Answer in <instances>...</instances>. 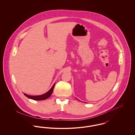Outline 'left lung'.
<instances>
[{"mask_svg": "<svg viewBox=\"0 0 135 135\" xmlns=\"http://www.w3.org/2000/svg\"><path fill=\"white\" fill-rule=\"evenodd\" d=\"M77 100H78V99H77Z\"/></svg>", "mask_w": 135, "mask_h": 135, "instance_id": "left-lung-1", "label": "left lung"}]
</instances>
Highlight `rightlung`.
Segmentation results:
<instances>
[{
	"label": "right lung",
	"mask_w": 135,
	"mask_h": 135,
	"mask_svg": "<svg viewBox=\"0 0 135 135\" xmlns=\"http://www.w3.org/2000/svg\"><path fill=\"white\" fill-rule=\"evenodd\" d=\"M55 83L54 84V85H52V86L51 87V89L49 90L48 91H47L46 93L41 95H39V96H31V95H27L25 93H24V95L25 96L28 97L29 99H31L32 100H37V101H40V100H44L46 99H47L48 98H49L51 96V95L52 93L53 90L54 89L55 87Z\"/></svg>",
	"instance_id": "obj_1"
}]
</instances>
